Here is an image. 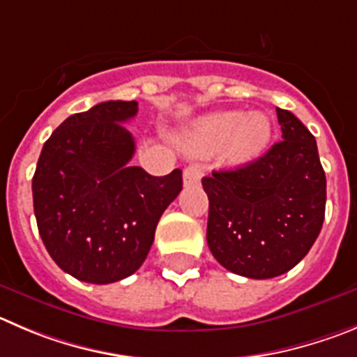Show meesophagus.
I'll use <instances>...</instances> for the list:
<instances>
[{
	"mask_svg": "<svg viewBox=\"0 0 357 357\" xmlns=\"http://www.w3.org/2000/svg\"><path fill=\"white\" fill-rule=\"evenodd\" d=\"M202 167L197 165V163H192L188 167L183 171V181H185V186H192V185H197L202 178Z\"/></svg>",
	"mask_w": 357,
	"mask_h": 357,
	"instance_id": "obj_1",
	"label": "esophagus"
}]
</instances>
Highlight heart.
<instances>
[{
	"label": "heart",
	"instance_id": "obj_1",
	"mask_svg": "<svg viewBox=\"0 0 357 357\" xmlns=\"http://www.w3.org/2000/svg\"><path fill=\"white\" fill-rule=\"evenodd\" d=\"M271 139V119L264 112L245 114L238 109H225L204 116L188 135V149L194 155H211L224 148V156L232 165L254 160Z\"/></svg>",
	"mask_w": 357,
	"mask_h": 357
}]
</instances>
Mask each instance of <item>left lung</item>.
Returning a JSON list of instances; mask_svg holds the SVG:
<instances>
[{"label":"left lung","mask_w":357,"mask_h":357,"mask_svg":"<svg viewBox=\"0 0 357 357\" xmlns=\"http://www.w3.org/2000/svg\"><path fill=\"white\" fill-rule=\"evenodd\" d=\"M276 116L282 141L266 155L202 178L209 250L246 278H275L294 268L324 222L326 174L315 137L291 111L276 107Z\"/></svg>","instance_id":"8db88e82"}]
</instances>
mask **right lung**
Instances as JSON below:
<instances>
[{
    "instance_id": "1",
    "label": "right lung",
    "mask_w": 357,
    "mask_h": 357,
    "mask_svg": "<svg viewBox=\"0 0 357 357\" xmlns=\"http://www.w3.org/2000/svg\"><path fill=\"white\" fill-rule=\"evenodd\" d=\"M137 102L109 100L66 118L43 144L33 176V208L52 261L73 278L112 284L148 257L162 213L183 176L130 165L135 141L123 126Z\"/></svg>"
}]
</instances>
